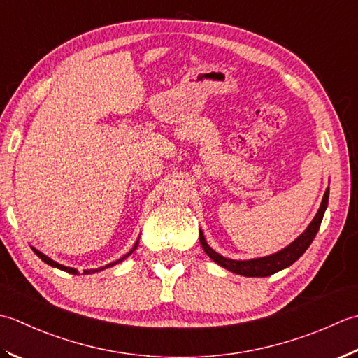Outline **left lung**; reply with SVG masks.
I'll list each match as a JSON object with an SVG mask.
<instances>
[{"mask_svg": "<svg viewBox=\"0 0 358 358\" xmlns=\"http://www.w3.org/2000/svg\"><path fill=\"white\" fill-rule=\"evenodd\" d=\"M327 201H329V188L326 189V193L323 196L322 206H320L315 217H313L312 222L308 225L300 236H298L294 243H290L287 247H284L282 250L276 252L273 255H268V257H262V258H253V259H247V261H236V259H229L224 258L222 255L216 253L211 247L207 244L206 236H203L202 230L199 231V241L203 252H206L208 257L213 259L216 264H220L221 267L227 268V271L243 275V276H271L276 272L282 271L289 266L294 264V262L301 257V255L308 250V247L315 238L317 231L322 225L324 211L327 208Z\"/></svg>", "mask_w": 358, "mask_h": 358, "instance_id": "1", "label": "left lung"}]
</instances>
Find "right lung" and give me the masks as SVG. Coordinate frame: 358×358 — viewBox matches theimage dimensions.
<instances>
[{"mask_svg":"<svg viewBox=\"0 0 358 358\" xmlns=\"http://www.w3.org/2000/svg\"><path fill=\"white\" fill-rule=\"evenodd\" d=\"M137 244H138V239L136 241V244H134V247L133 249H131L125 257H122L120 259H117V261H114V262H111V264H106L105 267H100V268H90V271H83V275H90V273H96V272H100V271H103V268H108V267H113V266H115V264H119V262H122L123 259H125L127 257H129L131 253H133L136 249H137ZM32 250H34V253L35 255H38V258L41 259V261H45L46 264H49V266H52V267H57V268H60V271H64V272H68V273H72V275H78V272H77V268H72V267H66V266H62V264H58L57 261H54V259H50L49 257H46L45 253H41L40 250H36V249H34L32 247Z\"/></svg>","mask_w":358,"mask_h":358,"instance_id":"right-lung-1","label":"right lung"}]
</instances>
